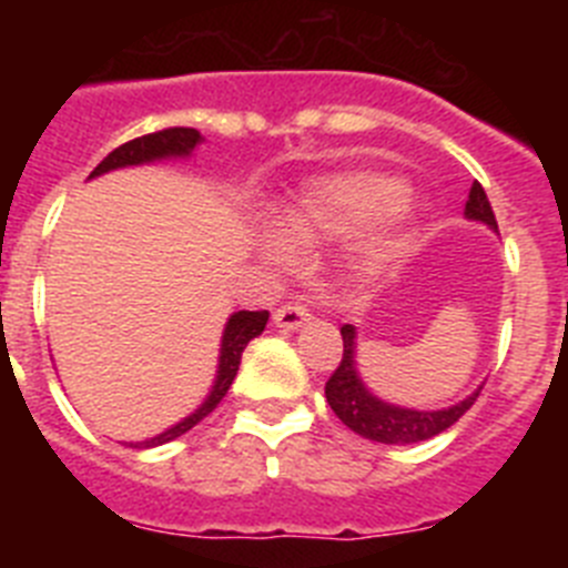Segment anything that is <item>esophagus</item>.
I'll return each instance as SVG.
<instances>
[{
	"label": "esophagus",
	"instance_id": "obj_1",
	"mask_svg": "<svg viewBox=\"0 0 568 568\" xmlns=\"http://www.w3.org/2000/svg\"><path fill=\"white\" fill-rule=\"evenodd\" d=\"M273 321L275 327L281 329H298L310 321V310L304 307V304H298V301H293V304H281V307L275 310Z\"/></svg>",
	"mask_w": 568,
	"mask_h": 568
}]
</instances>
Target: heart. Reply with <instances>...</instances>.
Returning a JSON list of instances; mask_svg holds the SVG:
<instances>
[{"instance_id":"b5f03b06","label":"heart","mask_w":568,"mask_h":568,"mask_svg":"<svg viewBox=\"0 0 568 568\" xmlns=\"http://www.w3.org/2000/svg\"><path fill=\"white\" fill-rule=\"evenodd\" d=\"M406 182L373 170H349L315 179L281 210V233L261 235V253L270 264L287 270L298 261V250L318 241H333L366 230L355 244L349 267L358 275H378L406 250V230L400 227V204L406 202Z\"/></svg>"}]
</instances>
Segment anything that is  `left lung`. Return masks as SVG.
I'll return each mask as SVG.
<instances>
[{"instance_id": "left-lung-1", "label": "left lung", "mask_w": 568, "mask_h": 568, "mask_svg": "<svg viewBox=\"0 0 568 568\" xmlns=\"http://www.w3.org/2000/svg\"><path fill=\"white\" fill-rule=\"evenodd\" d=\"M464 213L471 222L486 224V227L498 233V222H495L491 204L478 182L471 184L469 202H466ZM341 338H344V358H341L338 369L329 375L324 393H327L333 413L338 415L353 433H358L361 438L378 440V444H418V440H429L435 438V435L444 433V429H449V426H453L480 395L478 386V389H475L469 398L460 400V404L446 406V409H433V413H429V409H406V406L386 404V400H381L378 395H373L366 389L358 369H355L353 324H344V327H341Z\"/></svg>"}]
</instances>
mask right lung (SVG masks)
<instances>
[{"label": "right lung", "instance_id": "obj_1", "mask_svg": "<svg viewBox=\"0 0 568 568\" xmlns=\"http://www.w3.org/2000/svg\"><path fill=\"white\" fill-rule=\"evenodd\" d=\"M195 144H202V133L193 128H168V130H159V133H148V135H139L133 142L122 144V148H115L113 153H108L102 159L90 179L93 175H102L110 173V170H119V168H135V164H150V162H162V159H187L190 153L195 150ZM267 318L270 313L267 310H258V313H250V310H239L227 318V327H224L222 335V355H219V373H215L213 381V389L210 395L204 398V404L195 409L193 415H187L184 420H179L175 426L164 429L162 435H155V438L148 440H135L130 444L133 449H150V446H162L168 440L179 438V435L190 433L199 420L207 418L213 413L215 406L222 404V398L227 395L230 384H233L235 373H239V364H241V353H244V346L255 338V335L264 333L267 327Z\"/></svg>", "mask_w": 568, "mask_h": 568}]
</instances>
